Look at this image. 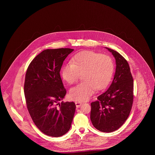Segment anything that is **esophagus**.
I'll return each mask as SVG.
<instances>
[{
  "label": "esophagus",
  "mask_w": 155,
  "mask_h": 155,
  "mask_svg": "<svg viewBox=\"0 0 155 155\" xmlns=\"http://www.w3.org/2000/svg\"><path fill=\"white\" fill-rule=\"evenodd\" d=\"M75 104H76L77 107H80L81 106V104H82V102H80V101H75Z\"/></svg>",
  "instance_id": "34e87169"
}]
</instances>
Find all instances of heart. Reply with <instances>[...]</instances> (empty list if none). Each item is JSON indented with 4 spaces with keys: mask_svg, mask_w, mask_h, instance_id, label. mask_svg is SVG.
Listing matches in <instances>:
<instances>
[{
    "mask_svg": "<svg viewBox=\"0 0 155 155\" xmlns=\"http://www.w3.org/2000/svg\"><path fill=\"white\" fill-rule=\"evenodd\" d=\"M114 63L108 55L92 51L77 54L72 62L61 68V76L67 83L72 84L82 74L84 81L71 88L69 96L72 99L84 101L91 96L95 89L104 88L110 82L114 72Z\"/></svg>",
    "mask_w": 155,
    "mask_h": 155,
    "instance_id": "1",
    "label": "heart"
}]
</instances>
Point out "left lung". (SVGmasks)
Returning <instances> with one entry per match:
<instances>
[{
	"instance_id": "left-lung-1",
	"label": "left lung",
	"mask_w": 155,
	"mask_h": 155,
	"mask_svg": "<svg viewBox=\"0 0 155 155\" xmlns=\"http://www.w3.org/2000/svg\"><path fill=\"white\" fill-rule=\"evenodd\" d=\"M106 49L116 59V72L110 87L91 104L90 117L97 130L111 133L123 125L131 110L134 82L130 66L125 58L118 52Z\"/></svg>"
}]
</instances>
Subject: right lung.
<instances>
[{
	"instance_id": "obj_1",
	"label": "right lung",
	"mask_w": 155,
	"mask_h": 155,
	"mask_svg": "<svg viewBox=\"0 0 155 155\" xmlns=\"http://www.w3.org/2000/svg\"><path fill=\"white\" fill-rule=\"evenodd\" d=\"M74 51L46 49L32 60L24 82V95L30 116L45 135L59 137L70 130L75 110L73 102L58 103L66 94L60 71L63 61Z\"/></svg>"
}]
</instances>
